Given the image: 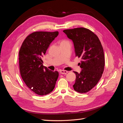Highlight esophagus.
Instances as JSON below:
<instances>
[{"label":"esophagus","mask_w":123,"mask_h":123,"mask_svg":"<svg viewBox=\"0 0 123 123\" xmlns=\"http://www.w3.org/2000/svg\"><path fill=\"white\" fill-rule=\"evenodd\" d=\"M60 73L62 74H65L68 73V71L66 70H61L60 71Z\"/></svg>","instance_id":"34e87169"}]
</instances>
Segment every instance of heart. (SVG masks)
<instances>
[{"mask_svg":"<svg viewBox=\"0 0 123 123\" xmlns=\"http://www.w3.org/2000/svg\"><path fill=\"white\" fill-rule=\"evenodd\" d=\"M67 42V40H62V42H61V43H65V42Z\"/></svg>","mask_w":123,"mask_h":123,"instance_id":"b5f03b06","label":"heart"}]
</instances>
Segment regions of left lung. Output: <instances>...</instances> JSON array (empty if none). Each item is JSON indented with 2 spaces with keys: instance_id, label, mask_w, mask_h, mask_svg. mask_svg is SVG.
<instances>
[{
  "instance_id": "1",
  "label": "left lung",
  "mask_w": 123,
  "mask_h": 123,
  "mask_svg": "<svg viewBox=\"0 0 123 123\" xmlns=\"http://www.w3.org/2000/svg\"><path fill=\"white\" fill-rule=\"evenodd\" d=\"M74 43L75 56L80 58L82 69L76 74L74 90L84 93L94 87L101 78L105 66V57L102 45L96 34L85 28L63 31Z\"/></svg>"
}]
</instances>
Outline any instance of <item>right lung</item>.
Returning <instances> with one entry per match:
<instances>
[{"label":"right lung","mask_w":123,"mask_h":123,"mask_svg":"<svg viewBox=\"0 0 123 123\" xmlns=\"http://www.w3.org/2000/svg\"><path fill=\"white\" fill-rule=\"evenodd\" d=\"M58 32H34L24 40L19 52L21 76L27 86L35 93L47 95L53 90L58 77L43 65L42 57Z\"/></svg>","instance_id":"obj_1"}]
</instances>
